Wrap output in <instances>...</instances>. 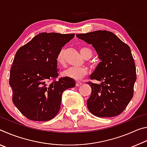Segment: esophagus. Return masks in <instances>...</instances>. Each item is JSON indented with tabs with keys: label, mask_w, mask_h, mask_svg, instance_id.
<instances>
[{
	"label": "esophagus",
	"mask_w": 147,
	"mask_h": 147,
	"mask_svg": "<svg viewBox=\"0 0 147 147\" xmlns=\"http://www.w3.org/2000/svg\"><path fill=\"white\" fill-rule=\"evenodd\" d=\"M83 83L82 82H76V86H77V87H78V86H81L82 84Z\"/></svg>",
	"instance_id": "esophagus-1"
}]
</instances>
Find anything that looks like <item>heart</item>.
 Returning a JSON list of instances; mask_svg holds the SVG:
<instances>
[{
	"label": "heart",
	"instance_id": "obj_1",
	"mask_svg": "<svg viewBox=\"0 0 147 147\" xmlns=\"http://www.w3.org/2000/svg\"><path fill=\"white\" fill-rule=\"evenodd\" d=\"M80 53L84 58H90L92 56V51L88 47H82L80 49ZM57 63L60 65H64L65 64V50L61 49L57 55L56 58ZM88 74V69L85 67H71L66 69L62 72V75L65 77H67L69 78L74 80H80Z\"/></svg>",
	"mask_w": 147,
	"mask_h": 147
}]
</instances>
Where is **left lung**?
I'll return each mask as SVG.
<instances>
[{"mask_svg":"<svg viewBox=\"0 0 147 147\" xmlns=\"http://www.w3.org/2000/svg\"><path fill=\"white\" fill-rule=\"evenodd\" d=\"M76 37L92 45L101 60L90 76L91 80L100 83L88 82L91 88L87 100L88 109L98 117L119 115L133 97L137 78L130 48L106 30L76 34Z\"/></svg>","mask_w":147,"mask_h":147,"instance_id":"obj_1","label":"left lung"}]
</instances>
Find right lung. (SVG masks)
<instances>
[{
    "label": "right lung",
    "instance_id": "add662e5",
    "mask_svg": "<svg viewBox=\"0 0 147 147\" xmlns=\"http://www.w3.org/2000/svg\"><path fill=\"white\" fill-rule=\"evenodd\" d=\"M74 37V34L43 32L17 51L9 73L12 101L30 120L53 119L60 109L63 92L75 86L74 80L67 77L56 80L57 55Z\"/></svg>",
    "mask_w": 147,
    "mask_h": 147
}]
</instances>
